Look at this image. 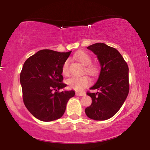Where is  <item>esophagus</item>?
Segmentation results:
<instances>
[{
    "mask_svg": "<svg viewBox=\"0 0 150 150\" xmlns=\"http://www.w3.org/2000/svg\"><path fill=\"white\" fill-rule=\"evenodd\" d=\"M85 92H76V95L77 96H85Z\"/></svg>",
    "mask_w": 150,
    "mask_h": 150,
    "instance_id": "34e87169",
    "label": "esophagus"
}]
</instances>
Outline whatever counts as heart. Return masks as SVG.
I'll list each match as a JSON object with an SVG mask.
<instances>
[{
	"mask_svg": "<svg viewBox=\"0 0 150 150\" xmlns=\"http://www.w3.org/2000/svg\"><path fill=\"white\" fill-rule=\"evenodd\" d=\"M75 59L80 62L82 65H86L85 71L89 75H96L98 73V68L95 64L92 63V58L85 51H79L75 53ZM70 73L69 70V60H66L63 63L62 66V73L64 75H68ZM67 84L71 89L76 91H82V89L88 87L90 84V79L87 76H73L68 79L66 81Z\"/></svg>",
	"mask_w": 150,
	"mask_h": 150,
	"instance_id": "heart-1",
	"label": "heart"
}]
</instances>
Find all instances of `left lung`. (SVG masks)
<instances>
[{"mask_svg":"<svg viewBox=\"0 0 150 150\" xmlns=\"http://www.w3.org/2000/svg\"><path fill=\"white\" fill-rule=\"evenodd\" d=\"M87 49L97 56L101 71L97 82L90 88L98 92L87 93L92 103L85 108V113L91 119L107 120L118 112L128 97V66L116 49L104 43L94 44Z\"/></svg>","mask_w":150,"mask_h":150,"instance_id":"obj_1","label":"left lung"}]
</instances>
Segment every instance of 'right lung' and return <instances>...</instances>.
I'll return each instance as SVG.
<instances>
[{
	"label": "right lung",
	"mask_w": 150,
	"mask_h": 150,
	"mask_svg": "<svg viewBox=\"0 0 150 150\" xmlns=\"http://www.w3.org/2000/svg\"><path fill=\"white\" fill-rule=\"evenodd\" d=\"M71 51H39L27 58L20 73L24 104L37 119L52 121L63 116L66 104L75 96L73 90L60 92L63 83L62 66Z\"/></svg>",
	"instance_id": "1"
}]
</instances>
